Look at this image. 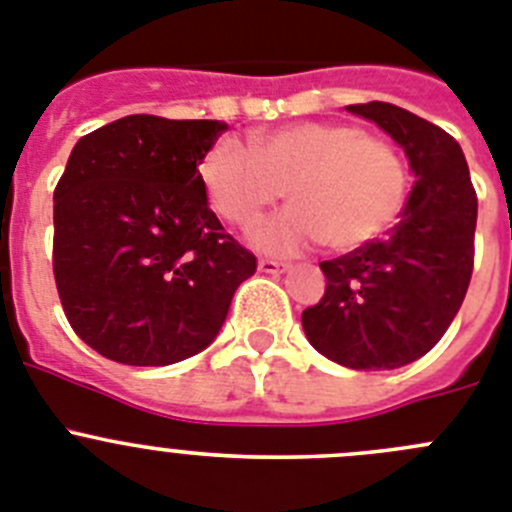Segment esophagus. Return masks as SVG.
I'll return each mask as SVG.
<instances>
[{"label": "esophagus", "mask_w": 512, "mask_h": 512, "mask_svg": "<svg viewBox=\"0 0 512 512\" xmlns=\"http://www.w3.org/2000/svg\"><path fill=\"white\" fill-rule=\"evenodd\" d=\"M257 267H260V273L278 275V273H285V270H288V262H280V260H270V257H262V260L257 262Z\"/></svg>", "instance_id": "obj_1"}]
</instances>
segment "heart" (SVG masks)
<instances>
[{
	"instance_id": "obj_1",
	"label": "heart",
	"mask_w": 512,
	"mask_h": 512,
	"mask_svg": "<svg viewBox=\"0 0 512 512\" xmlns=\"http://www.w3.org/2000/svg\"><path fill=\"white\" fill-rule=\"evenodd\" d=\"M199 176L216 214L237 227H250L288 188L293 206L252 229V242L267 252L313 242L359 250L398 219L411 188L393 142L342 122L288 124L252 145L222 137L201 158Z\"/></svg>"
}]
</instances>
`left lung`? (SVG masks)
Returning a JSON list of instances; mask_svg holds the SVG:
<instances>
[{"label":"left lung","instance_id":"1","mask_svg":"<svg viewBox=\"0 0 512 512\" xmlns=\"http://www.w3.org/2000/svg\"><path fill=\"white\" fill-rule=\"evenodd\" d=\"M405 150L416 186L382 239L319 262L326 290L303 311L308 342L352 370H395L434 349L474 267L477 193L449 132L385 101L352 104Z\"/></svg>","mask_w":512,"mask_h":512}]
</instances>
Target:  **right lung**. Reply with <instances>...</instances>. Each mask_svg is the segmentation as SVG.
Segmentation results:
<instances>
[{
	"label": "right lung",
	"mask_w": 512,
	"mask_h": 512,
	"mask_svg": "<svg viewBox=\"0 0 512 512\" xmlns=\"http://www.w3.org/2000/svg\"><path fill=\"white\" fill-rule=\"evenodd\" d=\"M224 124L132 114L89 132L53 191V275L71 329L119 365L199 354L257 257L206 204Z\"/></svg>",
	"instance_id": "right-lung-1"
}]
</instances>
